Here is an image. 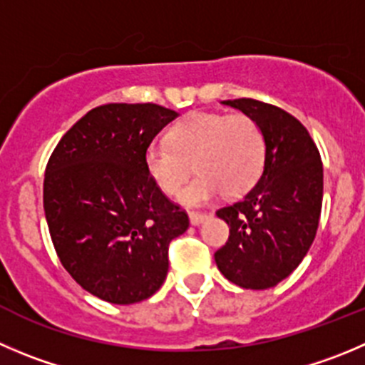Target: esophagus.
Wrapping results in <instances>:
<instances>
[{
  "label": "esophagus",
  "mask_w": 365,
  "mask_h": 365,
  "mask_svg": "<svg viewBox=\"0 0 365 365\" xmlns=\"http://www.w3.org/2000/svg\"><path fill=\"white\" fill-rule=\"evenodd\" d=\"M207 218V213H199V211H190V222H192L193 225H199L202 224L204 220Z\"/></svg>",
  "instance_id": "1"
}]
</instances>
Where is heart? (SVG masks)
Wrapping results in <instances>:
<instances>
[{"label":"heart","mask_w":365,"mask_h":365,"mask_svg":"<svg viewBox=\"0 0 365 365\" xmlns=\"http://www.w3.org/2000/svg\"><path fill=\"white\" fill-rule=\"evenodd\" d=\"M267 158L262 127L247 114L195 113L173 125L168 143H152L145 166L155 185L175 195L192 173L199 175L182 190L180 200L204 204L222 192L240 197L255 186Z\"/></svg>","instance_id":"b5f03b06"}]
</instances>
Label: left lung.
<instances>
[{
  "mask_svg": "<svg viewBox=\"0 0 365 365\" xmlns=\"http://www.w3.org/2000/svg\"><path fill=\"white\" fill-rule=\"evenodd\" d=\"M224 103L258 121L267 158L244 199L217 211L229 238L215 262L231 283L265 290L290 276L314 242L322 207L321 154L307 127L281 107L252 98Z\"/></svg>",
  "mask_w": 365,
  "mask_h": 365,
  "instance_id": "8db88e82",
  "label": "left lung"
}]
</instances>
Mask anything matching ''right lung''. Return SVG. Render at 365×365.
<instances>
[{
    "instance_id": "obj_1",
    "label": "right lung",
    "mask_w": 365,
    "mask_h": 365,
    "mask_svg": "<svg viewBox=\"0 0 365 365\" xmlns=\"http://www.w3.org/2000/svg\"><path fill=\"white\" fill-rule=\"evenodd\" d=\"M175 116L158 103L95 107L48 159L43 200L55 251L73 279L107 303L154 296L170 242L190 225L145 166L148 145Z\"/></svg>"
}]
</instances>
